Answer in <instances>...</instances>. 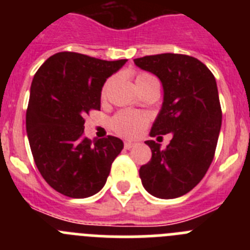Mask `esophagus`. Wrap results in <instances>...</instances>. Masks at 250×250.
<instances>
[{"mask_svg":"<svg viewBox=\"0 0 250 250\" xmlns=\"http://www.w3.org/2000/svg\"><path fill=\"white\" fill-rule=\"evenodd\" d=\"M135 143H132V141H125V144H124V146H125V149L126 150H130L131 147L135 146Z\"/></svg>","mask_w":250,"mask_h":250,"instance_id":"1","label":"esophagus"}]
</instances>
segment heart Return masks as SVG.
I'll return each mask as SVG.
<instances>
[{"instance_id":"obj_1","label":"heart","mask_w":250,"mask_h":250,"mask_svg":"<svg viewBox=\"0 0 250 250\" xmlns=\"http://www.w3.org/2000/svg\"><path fill=\"white\" fill-rule=\"evenodd\" d=\"M151 81H156V79L152 75L146 74V72H140L135 77V83L138 87H141L143 85L151 83ZM109 83L110 81H107L104 85L103 91H101L103 98L105 96ZM146 124V115L139 111H132V110H124V111L118 112L111 121L112 129L118 134H120L121 136H125V138H136V136H139L141 132L144 131Z\"/></svg>"}]
</instances>
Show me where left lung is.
Wrapping results in <instances>:
<instances>
[{
  "instance_id": "obj_1",
  "label": "left lung",
  "mask_w": 250,
  "mask_h": 250,
  "mask_svg": "<svg viewBox=\"0 0 250 250\" xmlns=\"http://www.w3.org/2000/svg\"><path fill=\"white\" fill-rule=\"evenodd\" d=\"M163 85V105L150 136L171 134L167 149L152 140L151 160L139 170L143 187L159 199L184 195L210 167L222 126V109L214 75L195 57L160 54L134 60Z\"/></svg>"
}]
</instances>
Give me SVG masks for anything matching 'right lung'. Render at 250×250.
<instances>
[{"instance_id": "right-lung-1", "label": "right lung", "mask_w": 250, "mask_h": 250, "mask_svg": "<svg viewBox=\"0 0 250 250\" xmlns=\"http://www.w3.org/2000/svg\"><path fill=\"white\" fill-rule=\"evenodd\" d=\"M127 60L105 61L76 52L48 57L35 74L26 131L35 163L47 184L75 199L105 185L124 147L119 138H83V116L100 110L103 86Z\"/></svg>"}]
</instances>
